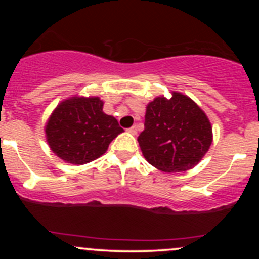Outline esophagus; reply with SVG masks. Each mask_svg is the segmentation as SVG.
Returning a JSON list of instances; mask_svg holds the SVG:
<instances>
[{
  "label": "esophagus",
  "mask_w": 259,
  "mask_h": 259,
  "mask_svg": "<svg viewBox=\"0 0 259 259\" xmlns=\"http://www.w3.org/2000/svg\"><path fill=\"white\" fill-rule=\"evenodd\" d=\"M127 133H130L132 135H136V134H138V127H136V125L129 127V129H127Z\"/></svg>",
  "instance_id": "1"
}]
</instances>
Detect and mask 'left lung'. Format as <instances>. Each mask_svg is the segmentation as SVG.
<instances>
[{
  "label": "left lung",
  "instance_id": "1",
  "mask_svg": "<svg viewBox=\"0 0 259 259\" xmlns=\"http://www.w3.org/2000/svg\"><path fill=\"white\" fill-rule=\"evenodd\" d=\"M146 160L158 170L177 173L201 162L213 141L210 121L186 95L171 92L146 106L145 130L138 138Z\"/></svg>",
  "mask_w": 259,
  "mask_h": 259
}]
</instances>
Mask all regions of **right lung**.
<instances>
[{"label": "right lung", "instance_id": "right-lung-1", "mask_svg": "<svg viewBox=\"0 0 259 259\" xmlns=\"http://www.w3.org/2000/svg\"><path fill=\"white\" fill-rule=\"evenodd\" d=\"M123 132L118 120L103 112V101L96 96L65 99L53 109L45 125L52 152L75 165L105 154L113 139Z\"/></svg>", "mask_w": 259, "mask_h": 259}]
</instances>
